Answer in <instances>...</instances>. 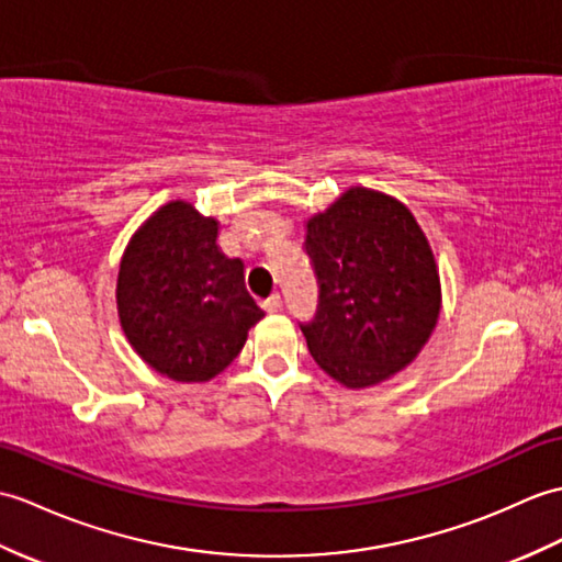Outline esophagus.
I'll return each instance as SVG.
<instances>
[{"instance_id": "obj_1", "label": "esophagus", "mask_w": 562, "mask_h": 562, "mask_svg": "<svg viewBox=\"0 0 562 562\" xmlns=\"http://www.w3.org/2000/svg\"><path fill=\"white\" fill-rule=\"evenodd\" d=\"M260 306H263L266 313H278L282 306V299H280V294H270L268 299H263V304Z\"/></svg>"}]
</instances>
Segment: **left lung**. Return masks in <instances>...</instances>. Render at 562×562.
<instances>
[{
	"mask_svg": "<svg viewBox=\"0 0 562 562\" xmlns=\"http://www.w3.org/2000/svg\"><path fill=\"white\" fill-rule=\"evenodd\" d=\"M304 249L318 308L299 325L318 367L347 387L409 367L440 313L436 258L409 207L355 187L306 222Z\"/></svg>",
	"mask_w": 562,
	"mask_h": 562,
	"instance_id": "8db88e82",
	"label": "left lung"
}]
</instances>
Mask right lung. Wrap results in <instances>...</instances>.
I'll return each instance as SVG.
<instances>
[{"label":"right lung","mask_w":562,"mask_h":562,"mask_svg":"<svg viewBox=\"0 0 562 562\" xmlns=\"http://www.w3.org/2000/svg\"><path fill=\"white\" fill-rule=\"evenodd\" d=\"M116 308L136 355L177 383L225 371L266 316L246 292L241 260L220 251L217 220L187 201L162 205L128 241Z\"/></svg>","instance_id":"right-lung-1"}]
</instances>
